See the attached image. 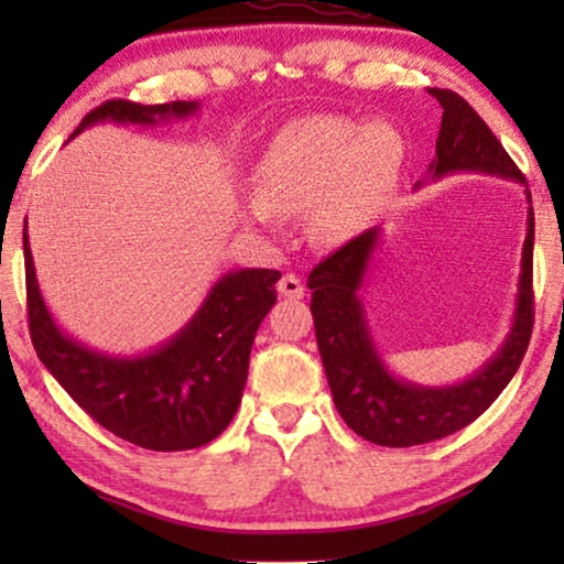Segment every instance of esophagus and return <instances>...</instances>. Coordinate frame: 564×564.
<instances>
[{
    "mask_svg": "<svg viewBox=\"0 0 564 564\" xmlns=\"http://www.w3.org/2000/svg\"><path fill=\"white\" fill-rule=\"evenodd\" d=\"M276 292H280V295L288 297V300H303L305 297L303 282H300V276H295V274H284L280 284H276Z\"/></svg>",
    "mask_w": 564,
    "mask_h": 564,
    "instance_id": "esophagus-1",
    "label": "esophagus"
}]
</instances>
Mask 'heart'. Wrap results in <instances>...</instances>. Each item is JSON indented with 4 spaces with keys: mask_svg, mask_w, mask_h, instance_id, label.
I'll return each instance as SVG.
<instances>
[{
    "mask_svg": "<svg viewBox=\"0 0 564 564\" xmlns=\"http://www.w3.org/2000/svg\"><path fill=\"white\" fill-rule=\"evenodd\" d=\"M403 156V141L388 126L338 115L290 122L261 153L246 220L264 226L269 215L311 210L307 234L315 243L349 241L395 187Z\"/></svg>",
    "mask_w": 564,
    "mask_h": 564,
    "instance_id": "obj_1",
    "label": "heart"
}]
</instances>
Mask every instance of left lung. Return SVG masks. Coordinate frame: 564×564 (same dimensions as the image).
Segmentation results:
<instances>
[{
  "label": "left lung",
  "instance_id": "obj_1",
  "mask_svg": "<svg viewBox=\"0 0 564 564\" xmlns=\"http://www.w3.org/2000/svg\"><path fill=\"white\" fill-rule=\"evenodd\" d=\"M429 95L436 97L444 110L429 180L475 172L519 182L527 187V180L516 169L511 156L465 99L449 89H429ZM419 187L421 182L415 184V189ZM523 192H527L529 215L511 328L498 351L462 382L419 384L403 380L392 372L377 349L359 292L365 288L369 261L380 246V228L365 230L336 253H330L307 276V288L313 290L311 311L315 338H318L330 395L354 434L380 446L436 442L469 426L511 382L527 354L531 326H534V295H531L534 210H531L529 187Z\"/></svg>",
  "mask_w": 564,
  "mask_h": 564
}]
</instances>
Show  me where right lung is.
I'll return each mask as SVG.
<instances>
[{
	"label": "right lung",
	"instance_id": "1",
	"mask_svg": "<svg viewBox=\"0 0 564 564\" xmlns=\"http://www.w3.org/2000/svg\"><path fill=\"white\" fill-rule=\"evenodd\" d=\"M197 112L199 102L135 105L110 99L91 110L72 138L97 122L159 126ZM22 243L28 321L37 357L99 426L151 452L197 449L226 431L249 377L253 336L276 303L280 272L236 269L223 274L172 338L156 349L122 357L91 349L58 326L37 288L28 230Z\"/></svg>",
	"mask_w": 564,
	"mask_h": 564
}]
</instances>
